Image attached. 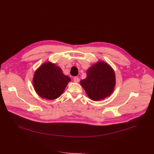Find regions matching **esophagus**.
Returning a JSON list of instances; mask_svg holds the SVG:
<instances>
[{
  "label": "esophagus",
  "mask_w": 154,
  "mask_h": 154,
  "mask_svg": "<svg viewBox=\"0 0 154 154\" xmlns=\"http://www.w3.org/2000/svg\"><path fill=\"white\" fill-rule=\"evenodd\" d=\"M79 81H80V79H79V77H75L74 78V82L78 83V82H79Z\"/></svg>",
  "instance_id": "esophagus-1"
}]
</instances>
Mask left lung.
<instances>
[{"label": "left lung", "instance_id": "left-lung-1", "mask_svg": "<svg viewBox=\"0 0 154 154\" xmlns=\"http://www.w3.org/2000/svg\"><path fill=\"white\" fill-rule=\"evenodd\" d=\"M89 98L100 101L109 97L116 85L115 72L111 66L103 60L90 66L87 77L80 82Z\"/></svg>", "mask_w": 154, "mask_h": 154}]
</instances>
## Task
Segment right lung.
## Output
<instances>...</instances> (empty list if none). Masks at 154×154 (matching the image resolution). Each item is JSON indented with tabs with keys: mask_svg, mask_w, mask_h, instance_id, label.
I'll list each match as a JSON object with an SVG mask.
<instances>
[{
	"mask_svg": "<svg viewBox=\"0 0 154 154\" xmlns=\"http://www.w3.org/2000/svg\"><path fill=\"white\" fill-rule=\"evenodd\" d=\"M71 80L60 67L49 61L41 65L35 72L33 85L36 93L43 98L53 100L63 94Z\"/></svg>",
	"mask_w": 154,
	"mask_h": 154,
	"instance_id": "1",
	"label": "right lung"
}]
</instances>
